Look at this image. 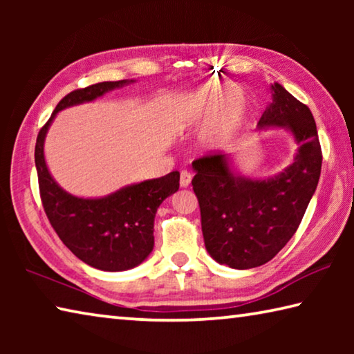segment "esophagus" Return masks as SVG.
Here are the masks:
<instances>
[{"label":"esophagus","mask_w":354,"mask_h":354,"mask_svg":"<svg viewBox=\"0 0 354 354\" xmlns=\"http://www.w3.org/2000/svg\"><path fill=\"white\" fill-rule=\"evenodd\" d=\"M192 181V175L190 171L187 170H183L181 175H179V184H181V187H189Z\"/></svg>","instance_id":"34e87169"}]
</instances>
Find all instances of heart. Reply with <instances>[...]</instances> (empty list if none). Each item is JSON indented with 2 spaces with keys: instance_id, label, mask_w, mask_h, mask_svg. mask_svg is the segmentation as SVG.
I'll return each instance as SVG.
<instances>
[{
  "instance_id": "heart-1",
  "label": "heart",
  "mask_w": 354,
  "mask_h": 354,
  "mask_svg": "<svg viewBox=\"0 0 354 354\" xmlns=\"http://www.w3.org/2000/svg\"><path fill=\"white\" fill-rule=\"evenodd\" d=\"M214 115L201 134V140L209 148L223 145L236 134L242 123L243 107L232 100L230 87L215 84L194 92L185 104V115L189 120H203Z\"/></svg>"
}]
</instances>
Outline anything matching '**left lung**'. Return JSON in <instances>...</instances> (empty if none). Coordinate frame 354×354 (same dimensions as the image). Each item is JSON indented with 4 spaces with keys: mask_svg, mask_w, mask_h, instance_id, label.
<instances>
[{
    "mask_svg": "<svg viewBox=\"0 0 354 354\" xmlns=\"http://www.w3.org/2000/svg\"><path fill=\"white\" fill-rule=\"evenodd\" d=\"M272 88L273 101L257 127H287L298 143L295 160L279 176L266 181L236 176L225 156L212 151L192 164L207 253L239 270L259 267L284 248L301 223L322 171L313 112L279 84Z\"/></svg>",
    "mask_w": 354,
    "mask_h": 354,
    "instance_id": "8db88e82",
    "label": "left lung"
}]
</instances>
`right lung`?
<instances>
[{
    "label": "right lung",
    "mask_w": 354,
    "mask_h": 354,
    "mask_svg": "<svg viewBox=\"0 0 354 354\" xmlns=\"http://www.w3.org/2000/svg\"><path fill=\"white\" fill-rule=\"evenodd\" d=\"M127 81H106L76 88L59 101L35 142L40 200L53 230L71 253L104 272L139 266L154 247V215L160 203L179 189V173L143 181L106 198L84 200L64 192L51 178L44 158V139L56 113L67 106L92 101Z\"/></svg>",
    "instance_id": "1"
}]
</instances>
